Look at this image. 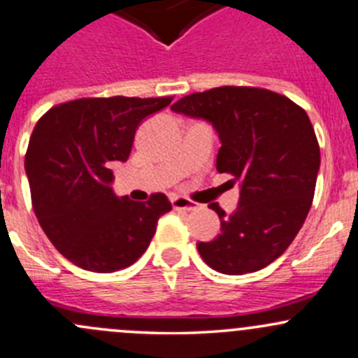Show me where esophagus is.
Returning a JSON list of instances; mask_svg holds the SVG:
<instances>
[{
  "label": "esophagus",
  "instance_id": "esophagus-1",
  "mask_svg": "<svg viewBox=\"0 0 358 358\" xmlns=\"http://www.w3.org/2000/svg\"><path fill=\"white\" fill-rule=\"evenodd\" d=\"M171 201L176 210H187V212H191V210L198 208V203H194L193 200H187V198L184 196H178V194H174V196L171 198Z\"/></svg>",
  "mask_w": 358,
  "mask_h": 358
}]
</instances>
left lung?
<instances>
[{"label":"left lung","instance_id":"obj_1","mask_svg":"<svg viewBox=\"0 0 358 358\" xmlns=\"http://www.w3.org/2000/svg\"><path fill=\"white\" fill-rule=\"evenodd\" d=\"M172 110L212 122L222 143L217 171L241 182L234 213L208 205L222 233L198 243L201 259L229 275L267 267L291 245L314 200L320 150L307 112L282 94L250 86L187 94Z\"/></svg>","mask_w":358,"mask_h":358}]
</instances>
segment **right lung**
Masks as SVG:
<instances>
[{
	"label": "right lung",
	"instance_id": "1",
	"mask_svg": "<svg viewBox=\"0 0 358 358\" xmlns=\"http://www.w3.org/2000/svg\"><path fill=\"white\" fill-rule=\"evenodd\" d=\"M171 101L80 98L53 106L36 124L25 153L32 208L55 248L77 267L106 274L132 265L172 210L164 193L132 201L110 187L138 125Z\"/></svg>",
	"mask_w": 358,
	"mask_h": 358
}]
</instances>
